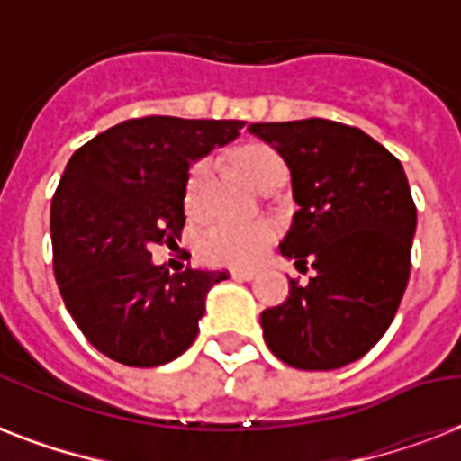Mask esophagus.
I'll use <instances>...</instances> for the list:
<instances>
[{
	"label": "esophagus",
	"mask_w": 461,
	"mask_h": 461,
	"mask_svg": "<svg viewBox=\"0 0 461 461\" xmlns=\"http://www.w3.org/2000/svg\"><path fill=\"white\" fill-rule=\"evenodd\" d=\"M234 277H237V280H253V277H256V273H253V270H234Z\"/></svg>",
	"instance_id": "esophagus-1"
}]
</instances>
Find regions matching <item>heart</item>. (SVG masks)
<instances>
[{"instance_id": "1", "label": "heart", "mask_w": 461, "mask_h": 461, "mask_svg": "<svg viewBox=\"0 0 461 461\" xmlns=\"http://www.w3.org/2000/svg\"><path fill=\"white\" fill-rule=\"evenodd\" d=\"M227 165L263 194L275 191L287 176V167H285L282 155L266 143H258V140H251V143H244V146L230 150ZM208 162H198L188 172L186 186H184V208H186L188 215H195L201 210V195L205 184H208ZM273 237L275 230L267 222L244 224V227L222 224V227L210 230L208 237L203 239V258L217 263V266H253L266 253Z\"/></svg>"}]
</instances>
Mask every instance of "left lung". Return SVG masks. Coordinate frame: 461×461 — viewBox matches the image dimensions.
<instances>
[{
  "label": "left lung",
  "mask_w": 461,
  "mask_h": 461,
  "mask_svg": "<svg viewBox=\"0 0 461 461\" xmlns=\"http://www.w3.org/2000/svg\"><path fill=\"white\" fill-rule=\"evenodd\" d=\"M249 131L292 172L299 205L280 251L306 273L287 302L260 313L275 357L302 371L357 361L390 328L411 270L416 205L402 162L357 126L267 122Z\"/></svg>",
  "instance_id": "obj_1"
}]
</instances>
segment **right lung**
<instances>
[{
  "instance_id": "1",
  "label": "right lung",
  "mask_w": 461,
  "mask_h": 461,
  "mask_svg": "<svg viewBox=\"0 0 461 461\" xmlns=\"http://www.w3.org/2000/svg\"><path fill=\"white\" fill-rule=\"evenodd\" d=\"M244 122L143 117L97 133L71 155L50 210L54 277L93 347L153 368L198 335L222 270L169 275L150 246L181 237L188 167L239 136Z\"/></svg>"
}]
</instances>
